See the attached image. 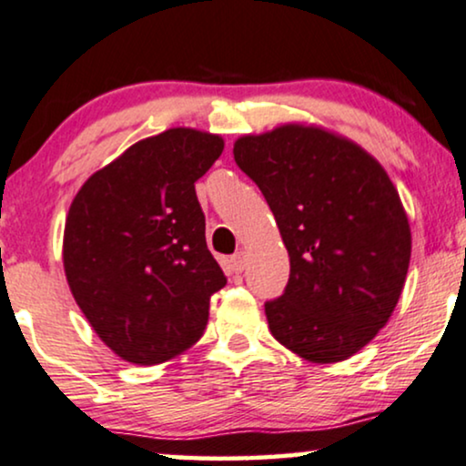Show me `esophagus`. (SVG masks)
<instances>
[{"instance_id": "1", "label": "esophagus", "mask_w": 466, "mask_h": 466, "mask_svg": "<svg viewBox=\"0 0 466 466\" xmlns=\"http://www.w3.org/2000/svg\"><path fill=\"white\" fill-rule=\"evenodd\" d=\"M231 263H233V268L238 269V272H244L246 266H248V252H246V250L235 252V255L231 257Z\"/></svg>"}]
</instances>
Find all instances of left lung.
Returning <instances> with one entry per match:
<instances>
[{
  "instance_id": "8db88e82",
  "label": "left lung",
  "mask_w": 466,
  "mask_h": 466,
  "mask_svg": "<svg viewBox=\"0 0 466 466\" xmlns=\"http://www.w3.org/2000/svg\"><path fill=\"white\" fill-rule=\"evenodd\" d=\"M233 155L289 252L285 294L266 304L269 332L304 360L341 363L387 326L404 289L412 238L398 189L373 155L319 125L239 136Z\"/></svg>"
}]
</instances>
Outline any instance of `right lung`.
<instances>
[{"label":"right lung","mask_w":466,"mask_h":466,"mask_svg":"<svg viewBox=\"0 0 466 466\" xmlns=\"http://www.w3.org/2000/svg\"><path fill=\"white\" fill-rule=\"evenodd\" d=\"M222 136L172 127L90 175L68 207L66 283L96 337L134 365L175 359L203 337L227 285L205 242L197 183Z\"/></svg>","instance_id":"1"}]
</instances>
